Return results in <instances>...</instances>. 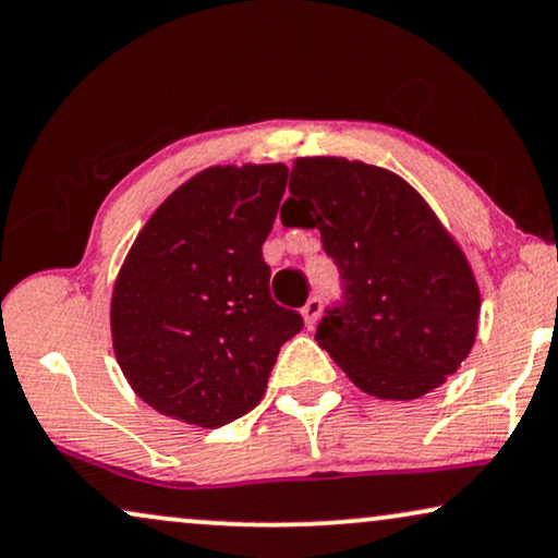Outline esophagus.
<instances>
[{"label":"esophagus","instance_id":"obj_1","mask_svg":"<svg viewBox=\"0 0 558 558\" xmlns=\"http://www.w3.org/2000/svg\"><path fill=\"white\" fill-rule=\"evenodd\" d=\"M301 316H303V324H306L308 329H314L318 316H322V299H308L306 306L301 308Z\"/></svg>","mask_w":558,"mask_h":558}]
</instances>
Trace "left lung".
<instances>
[{
	"instance_id": "obj_1",
	"label": "left lung",
	"mask_w": 558,
	"mask_h": 558,
	"mask_svg": "<svg viewBox=\"0 0 558 558\" xmlns=\"http://www.w3.org/2000/svg\"><path fill=\"white\" fill-rule=\"evenodd\" d=\"M283 225L322 232L344 278V306L318 324V347L367 396L413 400L470 356L482 295L464 250L426 198L388 168L295 158Z\"/></svg>"
}]
</instances>
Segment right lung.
Here are the masks:
<instances>
[{"label":"right lung","instance_id":"1","mask_svg":"<svg viewBox=\"0 0 558 558\" xmlns=\"http://www.w3.org/2000/svg\"><path fill=\"white\" fill-rule=\"evenodd\" d=\"M283 162L211 166L140 229L111 291V347L155 411L217 428L265 396L280 347L303 329L267 293L263 242L286 191Z\"/></svg>","mask_w":558,"mask_h":558}]
</instances>
